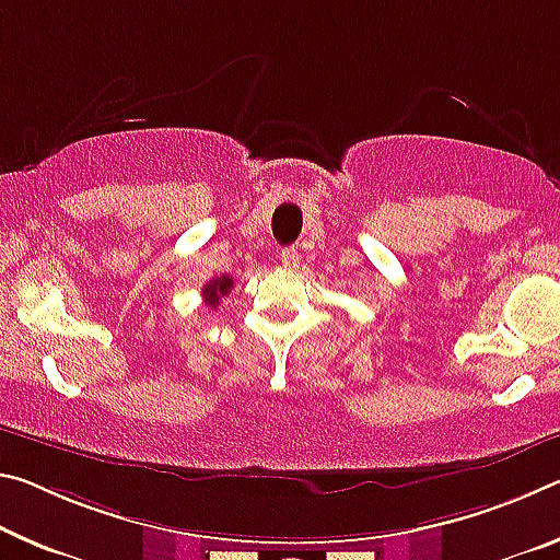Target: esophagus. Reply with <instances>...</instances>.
Segmentation results:
<instances>
[{
  "instance_id": "1",
  "label": "esophagus",
  "mask_w": 560,
  "mask_h": 560,
  "mask_svg": "<svg viewBox=\"0 0 560 560\" xmlns=\"http://www.w3.org/2000/svg\"><path fill=\"white\" fill-rule=\"evenodd\" d=\"M279 259H281V266H283V269H289V271L299 269V264H301V256H299V252H296L294 246H289V248H281Z\"/></svg>"
}]
</instances>
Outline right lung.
Segmentation results:
<instances>
[{
  "label": "right lung",
  "instance_id": "obj_1",
  "mask_svg": "<svg viewBox=\"0 0 560 560\" xmlns=\"http://www.w3.org/2000/svg\"><path fill=\"white\" fill-rule=\"evenodd\" d=\"M232 289H234V279L232 277H217V279H211L207 287L201 289V296H203V301H207V306L217 308L219 301L224 299Z\"/></svg>",
  "mask_w": 560,
  "mask_h": 560
}]
</instances>
